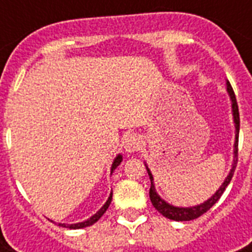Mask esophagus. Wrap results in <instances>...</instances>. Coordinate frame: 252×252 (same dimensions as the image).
Wrapping results in <instances>:
<instances>
[{
	"label": "esophagus",
	"mask_w": 252,
	"mask_h": 252,
	"mask_svg": "<svg viewBox=\"0 0 252 252\" xmlns=\"http://www.w3.org/2000/svg\"><path fill=\"white\" fill-rule=\"evenodd\" d=\"M141 148V138L137 134H128L124 140V149L126 153H134Z\"/></svg>",
	"instance_id": "obj_1"
}]
</instances>
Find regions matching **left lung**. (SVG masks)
Here are the masks:
<instances>
[{
  "label": "left lung",
  "instance_id": "left-lung-1",
  "mask_svg": "<svg viewBox=\"0 0 252 252\" xmlns=\"http://www.w3.org/2000/svg\"><path fill=\"white\" fill-rule=\"evenodd\" d=\"M226 89L227 93H229V96L231 99V108H233V119H234L235 124V142H234V159H233V165H231L230 172L229 175L226 176V179L223 180V183L221 184V187L216 191V193L212 197L204 201V203L199 204V205H195V207H188V208H182V207H174L171 204L166 203L165 200L161 199V196L158 195L156 192V187H154L153 183V175L150 172L149 167L146 166V170H148V174H149L150 178V201L153 204V207L157 209L162 216H165L166 219L174 220V221H191V220H195L197 217H200L201 215H204L205 212H208L213 205H215L219 199L222 196L223 191L226 189L227 184L230 183L231 178L234 175L235 167H237V162H238V136H239V111H238V104H237V99H235V94L233 91V87L229 82H226Z\"/></svg>",
  "mask_w": 252,
  "mask_h": 252
}]
</instances>
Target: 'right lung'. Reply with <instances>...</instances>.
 Listing matches in <instances>:
<instances>
[{
  "mask_svg": "<svg viewBox=\"0 0 252 252\" xmlns=\"http://www.w3.org/2000/svg\"><path fill=\"white\" fill-rule=\"evenodd\" d=\"M123 161V156L122 154H118L116 156V158L114 159V162H112V166H111V174L114 172V170L116 167H118L120 163H122ZM111 200H112V192L110 193V196H108V200H107L106 203H104V205H103L100 209H99L96 213H95L94 216H91L90 219H87L86 221H84V222H78V223H59V226H63V227H69V229H82V227H86V226H90V225H93V223H95L96 221H98L100 217H102L104 213H106V211L108 209V207H110L111 204Z\"/></svg>",
  "mask_w": 252,
  "mask_h": 252,
  "instance_id": "obj_1",
  "label": "right lung"
}]
</instances>
